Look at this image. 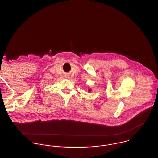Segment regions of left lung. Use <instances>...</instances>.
<instances>
[{"mask_svg": "<svg viewBox=\"0 0 158 158\" xmlns=\"http://www.w3.org/2000/svg\"><path fill=\"white\" fill-rule=\"evenodd\" d=\"M91 89H90L89 90V92H91Z\"/></svg>", "mask_w": 158, "mask_h": 158, "instance_id": "left-lung-1", "label": "left lung"}]
</instances>
